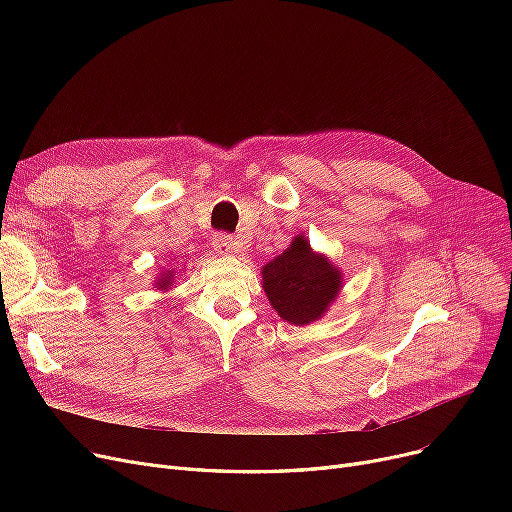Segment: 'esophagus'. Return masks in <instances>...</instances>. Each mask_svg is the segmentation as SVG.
<instances>
[{
  "label": "esophagus",
  "mask_w": 512,
  "mask_h": 512,
  "mask_svg": "<svg viewBox=\"0 0 512 512\" xmlns=\"http://www.w3.org/2000/svg\"><path fill=\"white\" fill-rule=\"evenodd\" d=\"M213 247H215V251L222 253V255H232V253L238 251L240 245H238V240H236L232 234L222 232V234H215Z\"/></svg>",
  "instance_id": "1"
}]
</instances>
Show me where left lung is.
<instances>
[{
    "mask_svg": "<svg viewBox=\"0 0 512 512\" xmlns=\"http://www.w3.org/2000/svg\"><path fill=\"white\" fill-rule=\"evenodd\" d=\"M263 290L278 315L290 324L305 326L324 315L340 290L342 276L336 267L311 251L305 238H294L288 251L267 263Z\"/></svg>",
    "mask_w": 512,
    "mask_h": 512,
    "instance_id": "obj_1",
    "label": "left lung"
}]
</instances>
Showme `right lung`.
I'll use <instances>...</instances> for the list:
<instances>
[{
	"label": "right lung",
	"mask_w": 512,
	"mask_h": 512,
	"mask_svg": "<svg viewBox=\"0 0 512 512\" xmlns=\"http://www.w3.org/2000/svg\"><path fill=\"white\" fill-rule=\"evenodd\" d=\"M172 278H174V272H164V276H161V280L157 282L159 288H168L172 284Z\"/></svg>",
	"instance_id": "obj_1"
}]
</instances>
